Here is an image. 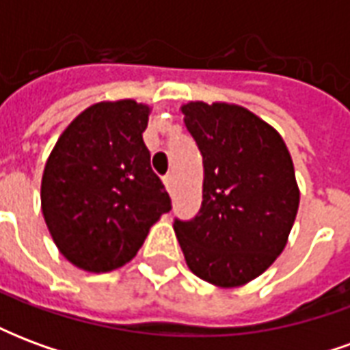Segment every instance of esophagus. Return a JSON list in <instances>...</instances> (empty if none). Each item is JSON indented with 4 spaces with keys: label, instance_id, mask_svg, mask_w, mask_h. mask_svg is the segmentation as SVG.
<instances>
[{
    "label": "esophagus",
    "instance_id": "1",
    "mask_svg": "<svg viewBox=\"0 0 350 350\" xmlns=\"http://www.w3.org/2000/svg\"><path fill=\"white\" fill-rule=\"evenodd\" d=\"M163 183H165V187H167L168 193H172V176H165V178H163Z\"/></svg>",
    "mask_w": 350,
    "mask_h": 350
}]
</instances>
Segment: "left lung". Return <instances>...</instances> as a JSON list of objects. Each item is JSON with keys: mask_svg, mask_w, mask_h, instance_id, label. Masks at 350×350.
I'll return each instance as SVG.
<instances>
[{"mask_svg": "<svg viewBox=\"0 0 350 350\" xmlns=\"http://www.w3.org/2000/svg\"><path fill=\"white\" fill-rule=\"evenodd\" d=\"M185 127L202 165V206L174 230L189 270L217 286L258 278L285 250L300 191L279 133L247 108L187 103Z\"/></svg>", "mask_w": 350, "mask_h": 350, "instance_id": "8db88e82", "label": "left lung"}]
</instances>
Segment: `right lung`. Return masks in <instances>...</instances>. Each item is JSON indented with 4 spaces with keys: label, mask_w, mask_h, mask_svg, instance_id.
<instances>
[{
    "label": "right lung",
    "mask_w": 350,
    "mask_h": 350,
    "mask_svg": "<svg viewBox=\"0 0 350 350\" xmlns=\"http://www.w3.org/2000/svg\"><path fill=\"white\" fill-rule=\"evenodd\" d=\"M148 116L137 100L97 103L72 120L46 161L42 215L57 250L82 270L129 262L172 208L142 140Z\"/></svg>",
    "instance_id": "1"
}]
</instances>
